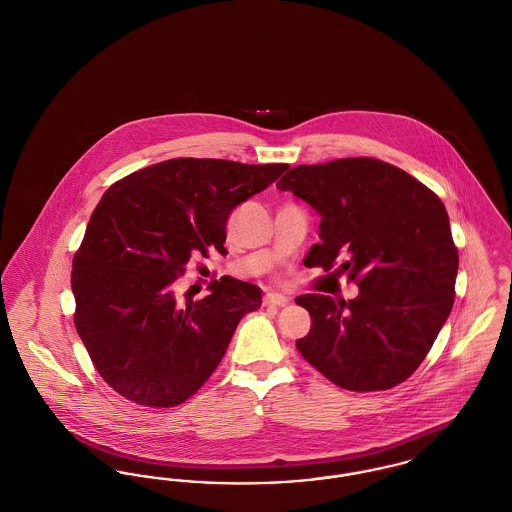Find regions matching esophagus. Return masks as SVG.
<instances>
[{
  "instance_id": "1",
  "label": "esophagus",
  "mask_w": 512,
  "mask_h": 512,
  "mask_svg": "<svg viewBox=\"0 0 512 512\" xmlns=\"http://www.w3.org/2000/svg\"><path fill=\"white\" fill-rule=\"evenodd\" d=\"M263 303L268 305V307H284V305L290 303V297H286V295H282V293H267V295L263 297Z\"/></svg>"
}]
</instances>
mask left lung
Segmentation results:
<instances>
[{
  "mask_svg": "<svg viewBox=\"0 0 512 512\" xmlns=\"http://www.w3.org/2000/svg\"><path fill=\"white\" fill-rule=\"evenodd\" d=\"M320 215V244L307 267L341 261L355 299L307 293L295 299L311 330L301 357L332 384L382 391L424 361L453 309L459 251L438 195L409 172L372 157L299 165L276 184Z\"/></svg>",
  "mask_w": 512,
  "mask_h": 512,
  "instance_id": "8db88e82",
  "label": "left lung"
}]
</instances>
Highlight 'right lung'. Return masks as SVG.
Wrapping results in <instances>:
<instances>
[{
  "label": "right lung",
  "instance_id": "right-lung-1",
  "mask_svg": "<svg viewBox=\"0 0 512 512\" xmlns=\"http://www.w3.org/2000/svg\"><path fill=\"white\" fill-rule=\"evenodd\" d=\"M288 169L224 159H169L115 182L74 253V328L99 376L124 399L169 409L219 366L261 290L222 276L203 299H176L194 257L224 251L232 209Z\"/></svg>",
  "mask_w": 512,
  "mask_h": 512
}]
</instances>
